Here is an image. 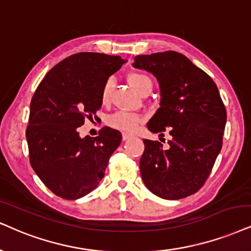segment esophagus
I'll return each mask as SVG.
<instances>
[{
    "mask_svg": "<svg viewBox=\"0 0 251 251\" xmlns=\"http://www.w3.org/2000/svg\"><path fill=\"white\" fill-rule=\"evenodd\" d=\"M130 137H132V135H131V134H128V132H123V134H122L123 141L129 140V138H130Z\"/></svg>",
    "mask_w": 251,
    "mask_h": 251,
    "instance_id": "esophagus-1",
    "label": "esophagus"
}]
</instances>
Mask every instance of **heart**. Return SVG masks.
<instances>
[{"label":"heart","instance_id":"1","mask_svg":"<svg viewBox=\"0 0 251 251\" xmlns=\"http://www.w3.org/2000/svg\"><path fill=\"white\" fill-rule=\"evenodd\" d=\"M128 81L140 94L142 93L151 91L152 88V81L148 75L142 73H131L128 75ZM114 87V80L109 78L103 83L101 89V101L102 103H108L110 100V94ZM107 125L111 128L119 129L122 131H134L137 126L142 122V116L136 114L126 113V111H117L107 117Z\"/></svg>","mask_w":251,"mask_h":251}]
</instances>
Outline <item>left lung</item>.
Wrapping results in <instances>:
<instances>
[{"mask_svg":"<svg viewBox=\"0 0 251 251\" xmlns=\"http://www.w3.org/2000/svg\"><path fill=\"white\" fill-rule=\"evenodd\" d=\"M132 66L153 74L160 103L148 122L153 134L172 136L168 149L144 140L141 176L157 197L177 200L196 193L222 148L227 113L211 76L175 51L135 57Z\"/></svg>","mask_w":251,"mask_h":251,"instance_id":"1","label":"left lung"}]
</instances>
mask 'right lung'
Instances as JSON below:
<instances>
[{"label": "right lung", "instance_id": "obj_1", "mask_svg": "<svg viewBox=\"0 0 251 251\" xmlns=\"http://www.w3.org/2000/svg\"><path fill=\"white\" fill-rule=\"evenodd\" d=\"M126 60L95 52L73 54L49 71L30 104L26 141L33 171L55 196L75 200L98 187L122 141L104 126L95 138L79 126L102 106L101 89Z\"/></svg>", "mask_w": 251, "mask_h": 251}]
</instances>
